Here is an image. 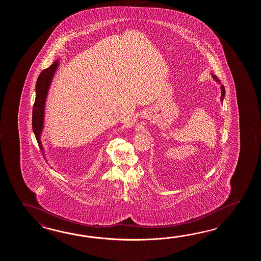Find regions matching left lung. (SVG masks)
Segmentation results:
<instances>
[{"label": "left lung", "instance_id": "1", "mask_svg": "<svg viewBox=\"0 0 261 261\" xmlns=\"http://www.w3.org/2000/svg\"><path fill=\"white\" fill-rule=\"evenodd\" d=\"M213 77H214V79L216 80V81H217V82H219V80H218V78L216 76V75H214L213 74ZM224 97H225V88H224V86L223 85H221V101H223V99H224Z\"/></svg>", "mask_w": 261, "mask_h": 261}]
</instances>
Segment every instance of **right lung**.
<instances>
[{"label":"right lung","mask_w":261,"mask_h":261,"mask_svg":"<svg viewBox=\"0 0 261 261\" xmlns=\"http://www.w3.org/2000/svg\"><path fill=\"white\" fill-rule=\"evenodd\" d=\"M58 66H59V61H57L51 66L43 70L38 76L36 87H35L36 96H35V101H34V109H33L32 121H33L34 135L37 140L41 151H44L43 145L41 143V133L44 128V105H45V100L49 89L50 84Z\"/></svg>","instance_id":"add662e5"}]
</instances>
